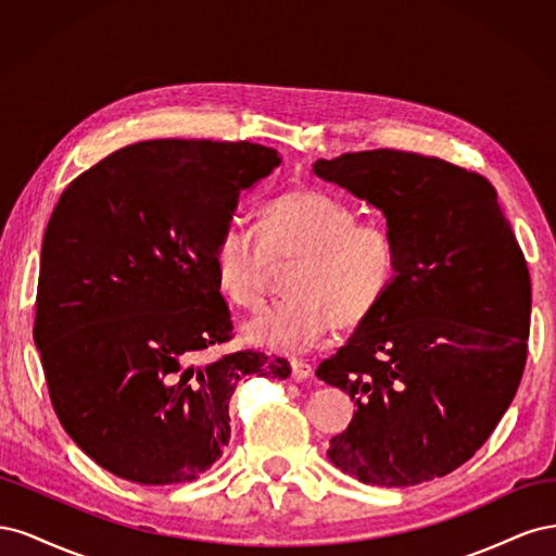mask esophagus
Instances as JSON below:
<instances>
[{"instance_id": "34e87169", "label": "esophagus", "mask_w": 556, "mask_h": 556, "mask_svg": "<svg viewBox=\"0 0 556 556\" xmlns=\"http://www.w3.org/2000/svg\"><path fill=\"white\" fill-rule=\"evenodd\" d=\"M290 368H292V380L296 382H304L306 378L313 376V366L306 362H292Z\"/></svg>"}]
</instances>
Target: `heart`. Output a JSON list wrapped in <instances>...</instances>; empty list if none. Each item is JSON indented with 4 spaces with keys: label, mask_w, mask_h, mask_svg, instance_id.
Wrapping results in <instances>:
<instances>
[{
    "label": "heart",
    "mask_w": 556,
    "mask_h": 556,
    "mask_svg": "<svg viewBox=\"0 0 556 556\" xmlns=\"http://www.w3.org/2000/svg\"><path fill=\"white\" fill-rule=\"evenodd\" d=\"M262 237L239 225L223 229L213 248L217 288L239 308H257L271 266L294 262L290 296L245 325V341L304 355L333 329L366 323L390 294L399 248L390 227L357 223V213L329 192L299 188L260 213Z\"/></svg>",
    "instance_id": "b5f03b06"
}]
</instances>
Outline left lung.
Wrapping results in <instances>:
<instances>
[{"mask_svg": "<svg viewBox=\"0 0 556 556\" xmlns=\"http://www.w3.org/2000/svg\"><path fill=\"white\" fill-rule=\"evenodd\" d=\"M313 172L382 211L399 248L390 294L317 366L357 406L327 457L378 486L443 478L490 439L525 374V255L492 182L457 164L380 148Z\"/></svg>", "mask_w": 556, "mask_h": 556, "instance_id": "1", "label": "left lung"}]
</instances>
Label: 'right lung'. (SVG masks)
I'll return each instance as SVG.
<instances>
[{
    "mask_svg": "<svg viewBox=\"0 0 556 556\" xmlns=\"http://www.w3.org/2000/svg\"><path fill=\"white\" fill-rule=\"evenodd\" d=\"M280 157L248 141L155 139L115 150L70 182L41 245L35 343L72 441L139 484L192 482L229 443L243 378L290 376L231 339L213 248L241 190Z\"/></svg>",
    "mask_w": 556,
    "mask_h": 556,
    "instance_id": "right-lung-1",
    "label": "right lung"
}]
</instances>
